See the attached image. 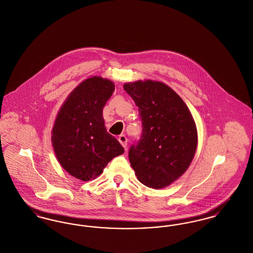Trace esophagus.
I'll list each match as a JSON object with an SVG mask.
<instances>
[{
    "label": "esophagus",
    "instance_id": "1",
    "mask_svg": "<svg viewBox=\"0 0 253 253\" xmlns=\"http://www.w3.org/2000/svg\"><path fill=\"white\" fill-rule=\"evenodd\" d=\"M119 141L121 142V144L123 146V148L124 149H126L127 148V142H128V139H127V137L124 135V134H121L119 136Z\"/></svg>",
    "mask_w": 253,
    "mask_h": 253
}]
</instances>
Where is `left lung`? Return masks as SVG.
I'll return each mask as SVG.
<instances>
[{"label":"left lung","mask_w":253,"mask_h":253,"mask_svg":"<svg viewBox=\"0 0 253 253\" xmlns=\"http://www.w3.org/2000/svg\"><path fill=\"white\" fill-rule=\"evenodd\" d=\"M124 90L134 100L142 121L141 138L129 151L137 179L153 189H163L188 169L197 148L193 116L169 86L151 80L126 83Z\"/></svg>","instance_id":"1"}]
</instances>
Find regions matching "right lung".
<instances>
[{"mask_svg":"<svg viewBox=\"0 0 253 253\" xmlns=\"http://www.w3.org/2000/svg\"><path fill=\"white\" fill-rule=\"evenodd\" d=\"M115 91L108 79L94 76L78 85L61 105L52 129L54 153L69 174L95 179L124 149L104 125L103 107Z\"/></svg>","mask_w":253,"mask_h":253,"instance_id":"obj_1","label":"right lung"}]
</instances>
